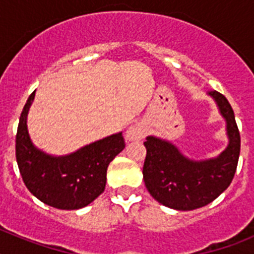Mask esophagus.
Listing matches in <instances>:
<instances>
[{"mask_svg":"<svg viewBox=\"0 0 254 254\" xmlns=\"http://www.w3.org/2000/svg\"><path fill=\"white\" fill-rule=\"evenodd\" d=\"M147 128L143 123H134L129 126L127 131H126V140L127 141H138L145 137Z\"/></svg>","mask_w":254,"mask_h":254,"instance_id":"34e87169","label":"esophagus"}]
</instances>
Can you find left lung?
Wrapping results in <instances>:
<instances>
[{"instance_id": "1", "label": "left lung", "mask_w": 254, "mask_h": 254, "mask_svg": "<svg viewBox=\"0 0 254 254\" xmlns=\"http://www.w3.org/2000/svg\"><path fill=\"white\" fill-rule=\"evenodd\" d=\"M207 95L226 122L228 146L216 158L193 160L155 136H147L143 142L147 151L142 170L145 186L158 202L174 210H196L212 202L230 186L237 170L241 134L233 108L223 94L214 90Z\"/></svg>"}]
</instances>
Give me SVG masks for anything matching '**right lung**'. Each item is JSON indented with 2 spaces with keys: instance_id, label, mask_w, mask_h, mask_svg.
Instances as JSON below:
<instances>
[{
  "instance_id": "1",
  "label": "right lung",
  "mask_w": 254,
  "mask_h": 254,
  "mask_svg": "<svg viewBox=\"0 0 254 254\" xmlns=\"http://www.w3.org/2000/svg\"><path fill=\"white\" fill-rule=\"evenodd\" d=\"M35 91L20 116L16 160L26 188L46 205L60 210H78L104 192L108 165L125 149L122 132L89 143L68 155L55 156L38 149L28 132L29 109Z\"/></svg>"
}]
</instances>
